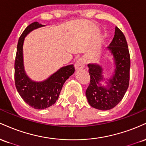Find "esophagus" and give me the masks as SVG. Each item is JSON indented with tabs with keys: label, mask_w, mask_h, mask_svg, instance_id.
Here are the masks:
<instances>
[{
	"label": "esophagus",
	"mask_w": 146,
	"mask_h": 146,
	"mask_svg": "<svg viewBox=\"0 0 146 146\" xmlns=\"http://www.w3.org/2000/svg\"><path fill=\"white\" fill-rule=\"evenodd\" d=\"M85 64H86V60L84 57H82L80 59H78L76 61V62L75 64V66L76 69H81V68H83L84 67Z\"/></svg>",
	"instance_id": "1"
}]
</instances>
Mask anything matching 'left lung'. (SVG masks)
Segmentation results:
<instances>
[{"label":"left lung","instance_id":"left-lung-1","mask_svg":"<svg viewBox=\"0 0 146 146\" xmlns=\"http://www.w3.org/2000/svg\"><path fill=\"white\" fill-rule=\"evenodd\" d=\"M107 48L113 56L115 64L113 74L110 78L104 77L103 68L100 64H88L90 80L86 96L92 107L101 110L112 109L121 102L128 89L130 80V59L128 44L123 33L117 27L113 40ZM104 81L107 84L106 87L101 85V82Z\"/></svg>","mask_w":146,"mask_h":146}]
</instances>
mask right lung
Masks as SVG:
<instances>
[{
    "instance_id": "obj_1",
    "label": "right lung",
    "mask_w": 146,
    "mask_h": 146,
    "mask_svg": "<svg viewBox=\"0 0 146 146\" xmlns=\"http://www.w3.org/2000/svg\"><path fill=\"white\" fill-rule=\"evenodd\" d=\"M44 25L34 22L24 30L18 40L15 60V84L18 93L27 104L35 109H44L54 104L58 100L64 84L74 73L73 64L62 66L41 82L33 81L25 70L23 44L25 38L31 31Z\"/></svg>"
}]
</instances>
